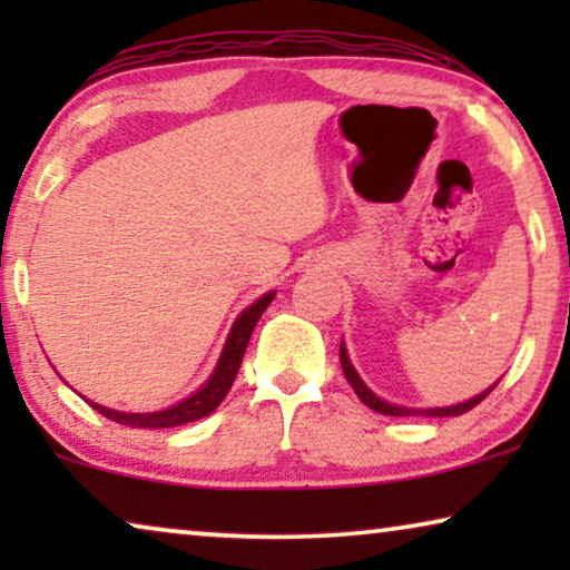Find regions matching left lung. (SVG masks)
I'll list each match as a JSON object with an SVG mask.
<instances>
[{
	"instance_id": "8db88e82",
	"label": "left lung",
	"mask_w": 570,
	"mask_h": 570,
	"mask_svg": "<svg viewBox=\"0 0 570 570\" xmlns=\"http://www.w3.org/2000/svg\"><path fill=\"white\" fill-rule=\"evenodd\" d=\"M340 363H342V371H345V379L350 381V386L355 389V394L361 396V402L365 407L381 412V415H392V417H410V415H428V417H451V415H464V412H470L472 407H478V404L485 400V396L493 392L495 384L488 389V392H480L478 396H472V400H466L462 404H451V407H428V410H415V407H400V404H392V402H384L381 396H376L371 392L368 386L363 384V379L357 376V371L353 368V363H350L347 357V347L345 342L340 345Z\"/></svg>"
}]
</instances>
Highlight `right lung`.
Returning <instances> with one entry per match:
<instances>
[{"label":"right lung","instance_id":"1","mask_svg":"<svg viewBox=\"0 0 570 570\" xmlns=\"http://www.w3.org/2000/svg\"><path fill=\"white\" fill-rule=\"evenodd\" d=\"M272 298H275V293H264L259 301H254L252 306L236 318L228 340H225V347L220 353V361L215 365L213 376L207 379V384L202 386L199 392L186 396V400L174 404V407L160 412H119L100 407L96 402H90V407L98 410L104 417L114 420V423L129 428H176L184 423H194V420L199 417H207L209 412H215L217 404L225 400V394L230 392L233 381H236V373L240 368V361H244L248 340H252L254 326L262 318L264 311H267Z\"/></svg>","mask_w":570,"mask_h":570}]
</instances>
